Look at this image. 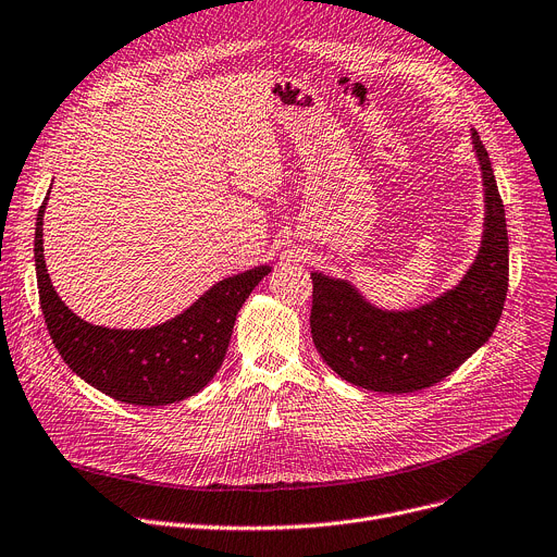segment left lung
Segmentation results:
<instances>
[{
	"label": "left lung",
	"instance_id": "1",
	"mask_svg": "<svg viewBox=\"0 0 557 557\" xmlns=\"http://www.w3.org/2000/svg\"><path fill=\"white\" fill-rule=\"evenodd\" d=\"M472 150L484 183V235L455 288L417 309L387 311L347 280L311 273V336L343 381L372 392H419L450 376L493 336L508 290V231L493 165L474 129Z\"/></svg>",
	"mask_w": 557,
	"mask_h": 557
}]
</instances>
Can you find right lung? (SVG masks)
Instances as JSON below:
<instances>
[{
	"label": "right lung",
	"instance_id": "right-lung-1",
	"mask_svg": "<svg viewBox=\"0 0 557 557\" xmlns=\"http://www.w3.org/2000/svg\"><path fill=\"white\" fill-rule=\"evenodd\" d=\"M47 199L35 221L37 290L51 341L71 372L129 405L159 407L201 392L224 362L242 305L271 267H255L216 282L193 307L150 329L89 324L60 300L47 273L42 248Z\"/></svg>",
	"mask_w": 557,
	"mask_h": 557
}]
</instances>
